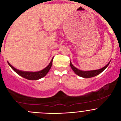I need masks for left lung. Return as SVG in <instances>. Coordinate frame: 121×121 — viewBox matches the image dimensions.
I'll return each mask as SVG.
<instances>
[{
  "instance_id": "left-lung-1",
  "label": "left lung",
  "mask_w": 121,
  "mask_h": 121,
  "mask_svg": "<svg viewBox=\"0 0 121 121\" xmlns=\"http://www.w3.org/2000/svg\"><path fill=\"white\" fill-rule=\"evenodd\" d=\"M111 60L109 61V63L107 64V65H105L104 67L100 68V69H94V70H90V71H83V70H81V69H78L77 67H75L72 63L70 61V66L71 67L72 69L74 71V73L78 75V76L81 77H83L85 78H91V77H94L95 76H97L98 75V74H101L107 67L108 66V65L110 63Z\"/></svg>"
}]
</instances>
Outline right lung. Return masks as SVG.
I'll return each instance as SVG.
<instances>
[{"label": "right lung", "instance_id": "add662e5", "mask_svg": "<svg viewBox=\"0 0 121 121\" xmlns=\"http://www.w3.org/2000/svg\"><path fill=\"white\" fill-rule=\"evenodd\" d=\"M53 58L54 57L52 58L51 61L50 62L48 65H47L46 67H45L44 69H41V70L38 71H26L20 70V69H17V68L14 67L13 65H11L8 61V63L9 65V66L10 67L12 68L17 74H19V75H20V76L22 77L29 80H37L41 78L44 77L45 75H46V74L48 73V72L49 71L51 67H52V64H53L52 63H53Z\"/></svg>", "mask_w": 121, "mask_h": 121}]
</instances>
